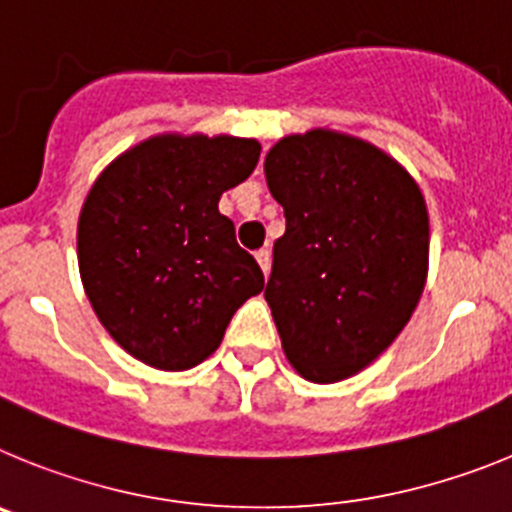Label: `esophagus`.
<instances>
[{
  "mask_svg": "<svg viewBox=\"0 0 512 512\" xmlns=\"http://www.w3.org/2000/svg\"><path fill=\"white\" fill-rule=\"evenodd\" d=\"M256 261H259L261 271H264V274H269V269H271V251H269V248H259V251H256Z\"/></svg>",
  "mask_w": 512,
  "mask_h": 512,
  "instance_id": "esophagus-1",
  "label": "esophagus"
}]
</instances>
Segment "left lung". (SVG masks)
Listing matches in <instances>:
<instances>
[{"label": "left lung", "mask_w": 512, "mask_h": 512, "mask_svg": "<svg viewBox=\"0 0 512 512\" xmlns=\"http://www.w3.org/2000/svg\"><path fill=\"white\" fill-rule=\"evenodd\" d=\"M264 169L287 217L264 289L284 354L310 382H341L400 336L423 295V194L387 153L333 130L282 138Z\"/></svg>", "instance_id": "1"}]
</instances>
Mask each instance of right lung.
I'll use <instances>...</instances> for the list:
<instances>
[{
    "label": "right lung",
    "instance_id": "obj_1",
    "mask_svg": "<svg viewBox=\"0 0 512 512\" xmlns=\"http://www.w3.org/2000/svg\"><path fill=\"white\" fill-rule=\"evenodd\" d=\"M259 153L253 138L158 135L94 182L79 217L81 282L99 323L143 364L197 366L264 289V271L217 210Z\"/></svg>",
    "mask_w": 512,
    "mask_h": 512
}]
</instances>
